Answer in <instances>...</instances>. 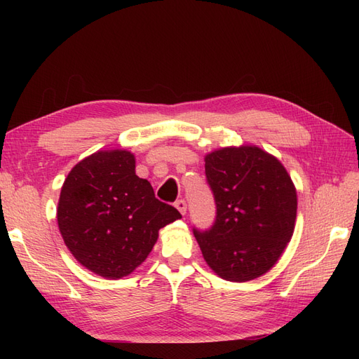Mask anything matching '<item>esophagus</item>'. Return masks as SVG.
<instances>
[{"mask_svg":"<svg viewBox=\"0 0 359 359\" xmlns=\"http://www.w3.org/2000/svg\"><path fill=\"white\" fill-rule=\"evenodd\" d=\"M175 208H177L182 215L186 214V212H187V203H186V201H184V199L177 201V202H175Z\"/></svg>","mask_w":359,"mask_h":359,"instance_id":"34e87169","label":"esophagus"}]
</instances>
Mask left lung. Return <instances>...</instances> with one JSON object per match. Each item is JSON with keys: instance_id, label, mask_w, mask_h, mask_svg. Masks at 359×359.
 Returning <instances> with one entry per match:
<instances>
[{"instance_id": "left-lung-1", "label": "left lung", "mask_w": 359, "mask_h": 359, "mask_svg": "<svg viewBox=\"0 0 359 359\" xmlns=\"http://www.w3.org/2000/svg\"><path fill=\"white\" fill-rule=\"evenodd\" d=\"M215 222L193 229L203 259L229 281L255 280L276 265L293 235L297 189L280 160L255 145L226 147L205 156Z\"/></svg>"}]
</instances>
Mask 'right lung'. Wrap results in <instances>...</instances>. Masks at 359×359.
<instances>
[{
  "label": "right lung",
  "mask_w": 359,
  "mask_h": 359,
  "mask_svg": "<svg viewBox=\"0 0 359 359\" xmlns=\"http://www.w3.org/2000/svg\"><path fill=\"white\" fill-rule=\"evenodd\" d=\"M135 168L130 151H97L70 170L61 189L57 219L62 240L81 265L104 278L132 274L161 227L181 219Z\"/></svg>",
  "instance_id": "obj_1"
}]
</instances>
